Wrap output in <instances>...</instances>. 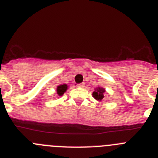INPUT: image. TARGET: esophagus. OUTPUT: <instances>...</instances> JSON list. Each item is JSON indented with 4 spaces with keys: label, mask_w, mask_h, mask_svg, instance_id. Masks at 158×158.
<instances>
[{
    "label": "esophagus",
    "mask_w": 158,
    "mask_h": 158,
    "mask_svg": "<svg viewBox=\"0 0 158 158\" xmlns=\"http://www.w3.org/2000/svg\"><path fill=\"white\" fill-rule=\"evenodd\" d=\"M77 86L78 88H84V87H85V84H84V83L78 84V85H77Z\"/></svg>",
    "instance_id": "obj_1"
}]
</instances>
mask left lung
Returning <instances> with one entry per match:
<instances>
[{
    "label": "left lung",
    "instance_id": "1",
    "mask_svg": "<svg viewBox=\"0 0 158 158\" xmlns=\"http://www.w3.org/2000/svg\"><path fill=\"white\" fill-rule=\"evenodd\" d=\"M105 92V89H104V88L97 87L95 89V91L93 93V96L96 100L101 101L104 98V93Z\"/></svg>",
    "mask_w": 158,
    "mask_h": 158
}]
</instances>
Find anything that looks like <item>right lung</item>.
Returning a JSON list of instances; mask_svg holds the SVG:
<instances>
[{
    "label": "right lung",
    "mask_w": 158,
    "mask_h": 158,
    "mask_svg": "<svg viewBox=\"0 0 158 158\" xmlns=\"http://www.w3.org/2000/svg\"><path fill=\"white\" fill-rule=\"evenodd\" d=\"M67 89H68V85L66 84H63V85H60L57 86V94L58 96H62L64 93L66 92Z\"/></svg>",
    "instance_id": "right-lung-1"
}]
</instances>
